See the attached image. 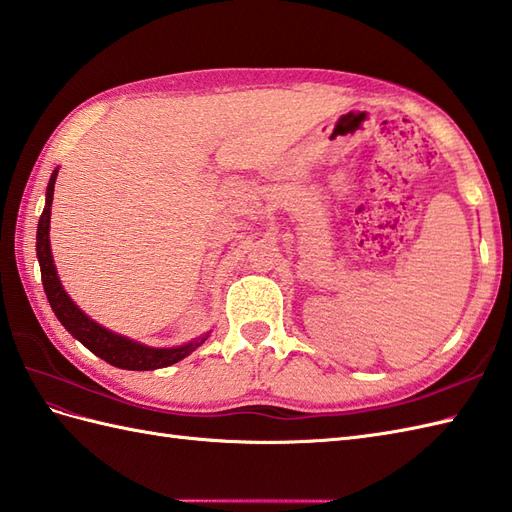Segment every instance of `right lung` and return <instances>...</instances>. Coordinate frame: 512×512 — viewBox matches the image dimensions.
Instances as JSON below:
<instances>
[{"instance_id": "add662e5", "label": "right lung", "mask_w": 512, "mask_h": 512, "mask_svg": "<svg viewBox=\"0 0 512 512\" xmlns=\"http://www.w3.org/2000/svg\"><path fill=\"white\" fill-rule=\"evenodd\" d=\"M56 174L58 170H54L50 185H47L45 209L41 213L39 229H37V257L41 264L43 290L47 294V301H50L56 318L61 320V325L69 331L71 336L85 344V347L98 355V358L117 368H126V371H154V368H163L183 360L185 355H189L198 347V344L205 342V338L183 344V347H176V349H152V347H146V344H137L124 336H117L113 331L93 323V320L87 314H82L74 305V301L69 299L61 281L56 277V268L52 261V251H50V213H52Z\"/></svg>"}]
</instances>
